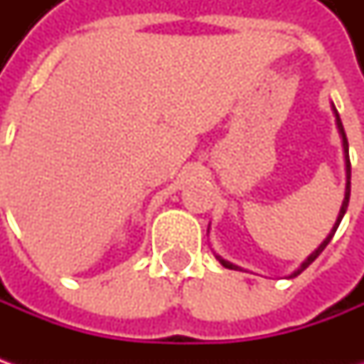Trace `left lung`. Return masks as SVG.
<instances>
[{"mask_svg":"<svg viewBox=\"0 0 364 364\" xmlns=\"http://www.w3.org/2000/svg\"><path fill=\"white\" fill-rule=\"evenodd\" d=\"M332 109H334V105H332ZM334 117H336V127H338V133H341V137H343V149H344V164H346V190H344V200H343V206H341V213H338V218H336V223H334V227H332V231H330V235L322 241V245L316 249L314 253L310 255V257L306 259L304 263H301L300 267H298V272H294L289 277H296V275H300L312 261H314L324 249H326V245L330 243V239L334 237V232H336V229H338V225H341V220H343L344 213H346V208H348V198H350V160H348V139H346V133H344V127H343V121H341V117H338V111L334 109ZM218 261L227 267V269H239L237 265H232V263H229V261H225V259L218 257Z\"/></svg>","mask_w":364,"mask_h":364,"instance_id":"obj_1","label":"left lung"}]
</instances>
